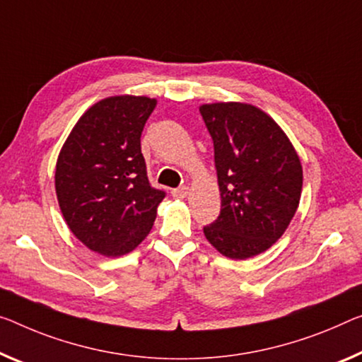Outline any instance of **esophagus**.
<instances>
[{
	"label": "esophagus",
	"instance_id": "esophagus-1",
	"mask_svg": "<svg viewBox=\"0 0 362 362\" xmlns=\"http://www.w3.org/2000/svg\"><path fill=\"white\" fill-rule=\"evenodd\" d=\"M189 194V189L185 186V187H177V189H173L171 191V196H173L175 199H185Z\"/></svg>",
	"mask_w": 362,
	"mask_h": 362
}]
</instances>
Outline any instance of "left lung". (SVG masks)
Here are the masks:
<instances>
[{"instance_id":"1","label":"left lung","mask_w":362,"mask_h":362,"mask_svg":"<svg viewBox=\"0 0 362 362\" xmlns=\"http://www.w3.org/2000/svg\"><path fill=\"white\" fill-rule=\"evenodd\" d=\"M212 136L221 210L204 235L225 257L244 260L283 236L303 191V165L285 131L251 103L199 107Z\"/></svg>"}]
</instances>
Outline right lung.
<instances>
[{"mask_svg": "<svg viewBox=\"0 0 362 362\" xmlns=\"http://www.w3.org/2000/svg\"><path fill=\"white\" fill-rule=\"evenodd\" d=\"M157 98L113 95L93 103L59 150L54 189L64 216L90 251H134L157 218L163 191L150 186L141 134Z\"/></svg>", "mask_w": 362, "mask_h": 362, "instance_id": "obj_1", "label": "right lung"}]
</instances>
